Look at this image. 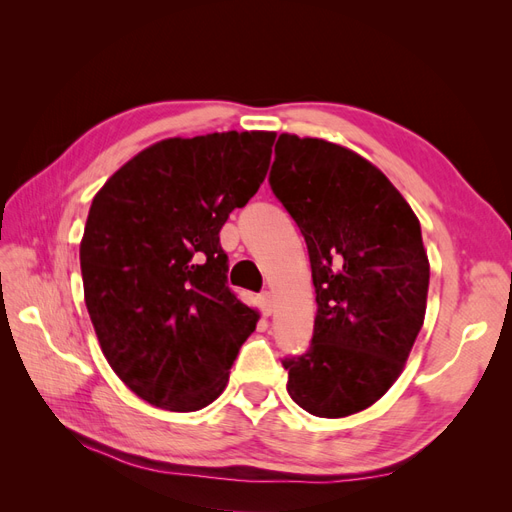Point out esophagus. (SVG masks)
<instances>
[{
  "mask_svg": "<svg viewBox=\"0 0 512 512\" xmlns=\"http://www.w3.org/2000/svg\"><path fill=\"white\" fill-rule=\"evenodd\" d=\"M258 305L262 316H271L273 314V294L271 292H262L258 297Z\"/></svg>",
  "mask_w": 512,
  "mask_h": 512,
  "instance_id": "esophagus-1",
  "label": "esophagus"
}]
</instances>
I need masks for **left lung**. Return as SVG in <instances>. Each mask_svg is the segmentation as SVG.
Wrapping results in <instances>:
<instances>
[{"label": "left lung", "instance_id": "obj_1", "mask_svg": "<svg viewBox=\"0 0 512 512\" xmlns=\"http://www.w3.org/2000/svg\"><path fill=\"white\" fill-rule=\"evenodd\" d=\"M273 194L305 237L318 312L286 389L314 416L369 408L399 378L423 327L429 258L421 224L380 168L322 138L280 134Z\"/></svg>", "mask_w": 512, "mask_h": 512}]
</instances>
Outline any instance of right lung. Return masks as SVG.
I'll list each match as a JSON object with an SVG mask.
<instances>
[{
    "mask_svg": "<svg viewBox=\"0 0 512 512\" xmlns=\"http://www.w3.org/2000/svg\"><path fill=\"white\" fill-rule=\"evenodd\" d=\"M275 132L164 138L91 203L85 305L121 382L147 404L196 412L218 399L260 314L226 286L220 230L265 181Z\"/></svg>",
    "mask_w": 512,
    "mask_h": 512,
    "instance_id": "1",
    "label": "right lung"
}]
</instances>
